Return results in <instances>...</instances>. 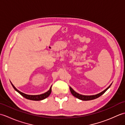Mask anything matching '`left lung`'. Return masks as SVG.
I'll return each instance as SVG.
<instances>
[{
  "label": "left lung",
  "mask_w": 125,
  "mask_h": 125,
  "mask_svg": "<svg viewBox=\"0 0 125 125\" xmlns=\"http://www.w3.org/2000/svg\"><path fill=\"white\" fill-rule=\"evenodd\" d=\"M111 84L107 87L106 89H105L104 91H103V92H100V93H99V94H97L93 95H84L80 94H78V93L76 92L72 88H71V87H70V90L71 93L73 95L74 97L77 98H78V99L82 100H90L96 99V98L101 96V95L103 94L106 91H107V90L109 88V87L111 86Z\"/></svg>",
  "instance_id": "1"
}]
</instances>
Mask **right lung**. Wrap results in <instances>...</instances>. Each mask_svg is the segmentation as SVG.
I'll use <instances>...</instances> for the list:
<instances>
[{
    "mask_svg": "<svg viewBox=\"0 0 125 125\" xmlns=\"http://www.w3.org/2000/svg\"><path fill=\"white\" fill-rule=\"evenodd\" d=\"M10 83H11L12 86L13 87V88H14L15 91H17L19 93V94H20L21 95H22V96H23L24 98H26V99L31 100H43V99H45V98H46L48 97L49 95H50V94H51V92H52V86H51V87H50V88L49 91H48L47 92H46V93H44V94H40V95H28V94H23V93L19 91L18 90H17V89L15 88L14 86L13 85L11 82H10Z\"/></svg>",
    "mask_w": 125,
    "mask_h": 125,
    "instance_id": "right-lung-1",
    "label": "right lung"
}]
</instances>
